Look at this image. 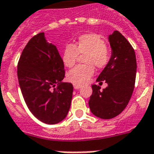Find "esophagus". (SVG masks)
I'll list each match as a JSON object with an SVG mask.
<instances>
[{"mask_svg":"<svg viewBox=\"0 0 154 154\" xmlns=\"http://www.w3.org/2000/svg\"><path fill=\"white\" fill-rule=\"evenodd\" d=\"M73 86H74V88H75V90L79 89V88L81 87V85H79V84H74Z\"/></svg>","mask_w":154,"mask_h":154,"instance_id":"34e87169","label":"esophagus"}]
</instances>
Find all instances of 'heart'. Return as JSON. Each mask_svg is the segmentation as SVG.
<instances>
[{
  "mask_svg": "<svg viewBox=\"0 0 154 154\" xmlns=\"http://www.w3.org/2000/svg\"><path fill=\"white\" fill-rule=\"evenodd\" d=\"M79 56H83V62L86 64L79 65L67 73V79L74 84H84L94 75V67L104 68L109 63L111 51L105 44L100 35L95 33L83 34L79 36L75 43L67 44L63 49L62 60L67 67L75 64Z\"/></svg>",
  "mask_w": 154,
  "mask_h": 154,
  "instance_id": "obj_1",
  "label": "heart"
}]
</instances>
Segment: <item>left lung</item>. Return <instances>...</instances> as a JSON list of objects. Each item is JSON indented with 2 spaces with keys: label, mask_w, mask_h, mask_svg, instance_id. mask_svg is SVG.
Instances as JSON below:
<instances>
[{
  "label": "left lung",
  "mask_w": 154,
  "mask_h": 154,
  "mask_svg": "<svg viewBox=\"0 0 154 154\" xmlns=\"http://www.w3.org/2000/svg\"><path fill=\"white\" fill-rule=\"evenodd\" d=\"M112 56L96 79L104 81L107 87L100 91L92 85L89 106L92 114L103 119H110L121 114L126 107L134 89L137 62L134 50L130 42L118 31L109 36Z\"/></svg>",
  "instance_id": "1"
}]
</instances>
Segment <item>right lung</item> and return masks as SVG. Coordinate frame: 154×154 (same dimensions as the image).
<instances>
[{"mask_svg":"<svg viewBox=\"0 0 154 154\" xmlns=\"http://www.w3.org/2000/svg\"><path fill=\"white\" fill-rule=\"evenodd\" d=\"M17 76L25 103L36 119L53 125L66 118L73 86L61 83L64 64L56 46L47 41L44 32L34 35L24 47L17 63Z\"/></svg>","mask_w":154,"mask_h":154,"instance_id":"1","label":"right lung"}]
</instances>
